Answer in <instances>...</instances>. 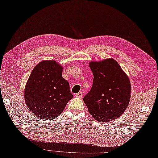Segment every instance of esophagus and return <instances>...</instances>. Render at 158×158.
Wrapping results in <instances>:
<instances>
[{
	"instance_id": "34e87169",
	"label": "esophagus",
	"mask_w": 158,
	"mask_h": 158,
	"mask_svg": "<svg viewBox=\"0 0 158 158\" xmlns=\"http://www.w3.org/2000/svg\"><path fill=\"white\" fill-rule=\"evenodd\" d=\"M83 92H79V93H77V94H76L75 95V97H77V98H81L83 97Z\"/></svg>"
}]
</instances>
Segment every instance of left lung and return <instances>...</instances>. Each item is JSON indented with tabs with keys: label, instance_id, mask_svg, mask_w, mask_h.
Instances as JSON below:
<instances>
[{
	"label": "left lung",
	"instance_id": "1",
	"mask_svg": "<svg viewBox=\"0 0 158 158\" xmlns=\"http://www.w3.org/2000/svg\"><path fill=\"white\" fill-rule=\"evenodd\" d=\"M94 80L83 98L89 112L96 121L107 122L124 113L131 98L130 79L113 58L89 63Z\"/></svg>",
	"mask_w": 158,
	"mask_h": 158
}]
</instances>
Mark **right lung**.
<instances>
[{"mask_svg": "<svg viewBox=\"0 0 158 158\" xmlns=\"http://www.w3.org/2000/svg\"><path fill=\"white\" fill-rule=\"evenodd\" d=\"M63 67L55 60H43L32 71L25 85L24 98L28 109L42 120L59 116L73 98Z\"/></svg>", "mask_w": 158, "mask_h": 158, "instance_id": "add662e5", "label": "right lung"}]
</instances>
